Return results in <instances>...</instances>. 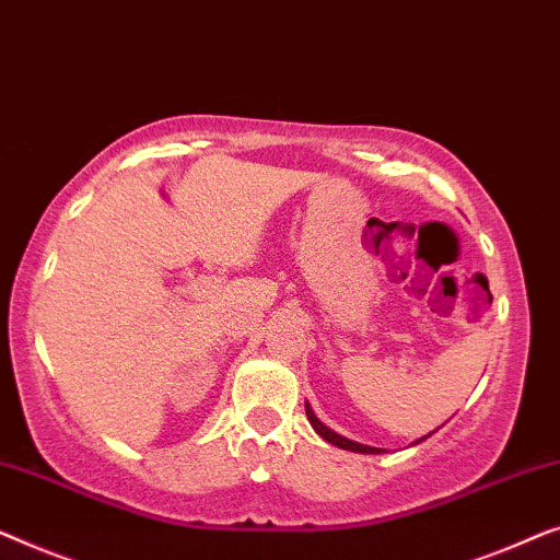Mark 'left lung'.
<instances>
[{
  "instance_id": "left-lung-1",
  "label": "left lung",
  "mask_w": 560,
  "mask_h": 560,
  "mask_svg": "<svg viewBox=\"0 0 560 560\" xmlns=\"http://www.w3.org/2000/svg\"><path fill=\"white\" fill-rule=\"evenodd\" d=\"M304 408H306V419H310V423H312V429L317 431V434L325 439V441H329V444H335V446H340V448H348V452H358V454H383L385 448H377V446H368V444H358V441H352V439H345L342 434H337V431H332L329 427H325V423H322L319 419H317V413H314V408L306 404L304 400ZM431 434H434V431H431ZM429 434V436H431ZM429 436H421L419 441H413V444H421L423 439H429Z\"/></svg>"
}]
</instances>
